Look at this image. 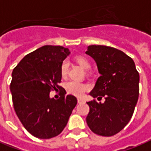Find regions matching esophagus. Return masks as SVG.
<instances>
[{
    "label": "esophagus",
    "instance_id": "esophagus-1",
    "mask_svg": "<svg viewBox=\"0 0 151 151\" xmlns=\"http://www.w3.org/2000/svg\"><path fill=\"white\" fill-rule=\"evenodd\" d=\"M83 102H84V101H83V99H81V98H78V103L81 104V103H83Z\"/></svg>",
    "mask_w": 151,
    "mask_h": 151
}]
</instances>
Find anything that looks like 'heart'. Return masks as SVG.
<instances>
[{
    "mask_svg": "<svg viewBox=\"0 0 151 151\" xmlns=\"http://www.w3.org/2000/svg\"><path fill=\"white\" fill-rule=\"evenodd\" d=\"M75 62L83 68V70H88L91 68V63L87 58L84 56H78L75 58ZM68 72V64L66 62H63L60 66V74L63 78L67 75ZM65 89L67 92L70 95L75 96H82L83 93L88 89V86L83 83H78L75 81H70L66 83Z\"/></svg>",
    "mask_w": 151,
    "mask_h": 151,
    "instance_id": "heart-1",
    "label": "heart"
}]
</instances>
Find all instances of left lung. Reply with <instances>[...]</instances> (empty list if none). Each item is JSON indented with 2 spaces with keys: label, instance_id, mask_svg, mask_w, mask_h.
<instances>
[{
  "label": "left lung",
  "instance_id": "left-lung-1",
  "mask_svg": "<svg viewBox=\"0 0 151 151\" xmlns=\"http://www.w3.org/2000/svg\"><path fill=\"white\" fill-rule=\"evenodd\" d=\"M86 54L96 61L101 74L90 95L105 99L104 103L96 100L86 102L90 107L86 123L94 133L111 137L123 129L133 114L140 76L133 60L122 50L91 45Z\"/></svg>",
  "mask_w": 151,
  "mask_h": 151
}]
</instances>
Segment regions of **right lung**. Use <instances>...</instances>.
I'll use <instances>...</instances> for the list:
<instances>
[{
	"instance_id": "obj_1",
	"label": "right lung",
	"mask_w": 151,
	"mask_h": 151,
	"mask_svg": "<svg viewBox=\"0 0 151 151\" xmlns=\"http://www.w3.org/2000/svg\"><path fill=\"white\" fill-rule=\"evenodd\" d=\"M68 48L46 45L24 56L12 72L10 91L15 113L25 129L35 137L50 139L64 130L77 105L65 89L57 100L50 91L61 89L60 66Z\"/></svg>"
}]
</instances>
